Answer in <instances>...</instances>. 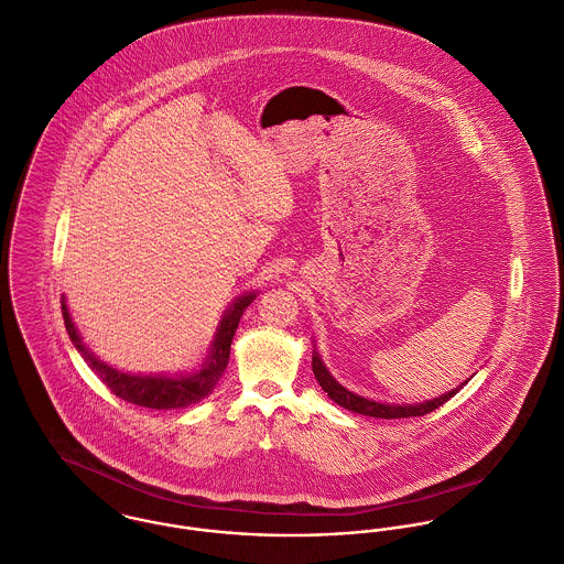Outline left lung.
I'll return each mask as SVG.
<instances>
[{
    "label": "left lung",
    "instance_id": "obj_1",
    "mask_svg": "<svg viewBox=\"0 0 564 564\" xmlns=\"http://www.w3.org/2000/svg\"><path fill=\"white\" fill-rule=\"evenodd\" d=\"M312 368H314V375H316L318 383L323 386V390H325L338 405H341V408L348 410V412L364 414V416H372V419L425 416V414L438 410L441 405H445L453 394H457V390H451L447 394H443V397H438V399H434V401L421 403V405H383V403H375V401L361 399V397H357V394L344 390L338 381L329 375V370L325 368V364L321 361V357H318L316 350H314V357H312Z\"/></svg>",
    "mask_w": 564,
    "mask_h": 564
}]
</instances>
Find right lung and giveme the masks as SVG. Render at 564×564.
<instances>
[{
	"mask_svg": "<svg viewBox=\"0 0 564 564\" xmlns=\"http://www.w3.org/2000/svg\"><path fill=\"white\" fill-rule=\"evenodd\" d=\"M252 299H254L252 294H246L226 312L225 321H223V325L218 329V336H216V341H214L212 355H209L207 364L203 366V370L198 375L181 377V379L139 377V375L117 372L111 366H107L100 359H96L83 346V341L78 338V332H76V327H74L65 305H63V318H65V327H67V334H69V338L74 341V346L78 348V352L85 357V361L105 381V386L113 392L115 397H119L126 403L150 408V410H174V408L194 405V403L203 401L214 390V386L223 377L226 364H228L230 341H232L235 329L239 325V318H241L243 310L252 303Z\"/></svg>",
	"mask_w": 564,
	"mask_h": 564,
	"instance_id": "add662e5",
	"label": "right lung"
}]
</instances>
